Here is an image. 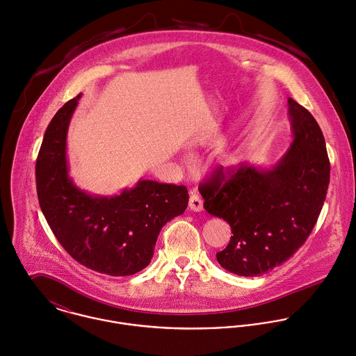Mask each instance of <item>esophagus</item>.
I'll use <instances>...</instances> for the list:
<instances>
[{
  "label": "esophagus",
  "mask_w": 356,
  "mask_h": 356,
  "mask_svg": "<svg viewBox=\"0 0 356 356\" xmlns=\"http://www.w3.org/2000/svg\"><path fill=\"white\" fill-rule=\"evenodd\" d=\"M189 209L192 211H196V213L203 210V202H202V199L196 193H192L191 197H189Z\"/></svg>",
  "instance_id": "1"
}]
</instances>
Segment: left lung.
I'll return each mask as SVG.
<instances>
[{
	"label": "left lung",
	"mask_w": 356,
	"mask_h": 356,
	"mask_svg": "<svg viewBox=\"0 0 356 356\" xmlns=\"http://www.w3.org/2000/svg\"><path fill=\"white\" fill-rule=\"evenodd\" d=\"M289 120L294 139L272 168L220 165L199 185L207 213L234 234L217 261L238 276H259L287 261L311 235L326 199L330 161L322 129L291 98Z\"/></svg>",
	"instance_id": "1"
}]
</instances>
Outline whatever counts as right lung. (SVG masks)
I'll return each instance as SVG.
<instances>
[{
  "label": "right lung",
  "mask_w": 356,
  "mask_h": 356,
  "mask_svg": "<svg viewBox=\"0 0 356 356\" xmlns=\"http://www.w3.org/2000/svg\"><path fill=\"white\" fill-rule=\"evenodd\" d=\"M81 94L51 120L37 156L41 211L62 247L81 265L111 276H129L150 264L161 228L184 214V185L140 179L119 196H91L69 177L66 135Z\"/></svg>",
  "instance_id": "1"
}]
</instances>
